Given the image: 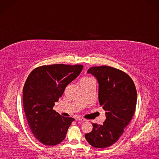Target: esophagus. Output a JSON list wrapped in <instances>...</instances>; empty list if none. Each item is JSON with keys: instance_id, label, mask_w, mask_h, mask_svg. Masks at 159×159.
<instances>
[{"instance_id": "1", "label": "esophagus", "mask_w": 159, "mask_h": 159, "mask_svg": "<svg viewBox=\"0 0 159 159\" xmlns=\"http://www.w3.org/2000/svg\"><path fill=\"white\" fill-rule=\"evenodd\" d=\"M76 121H85V119H83V118H81V117H76Z\"/></svg>"}]
</instances>
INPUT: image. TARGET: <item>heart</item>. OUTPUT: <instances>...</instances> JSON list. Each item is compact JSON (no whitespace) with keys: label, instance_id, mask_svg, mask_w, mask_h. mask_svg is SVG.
Returning a JSON list of instances; mask_svg holds the SVG:
<instances>
[{"label":"heart","instance_id":"1","mask_svg":"<svg viewBox=\"0 0 159 159\" xmlns=\"http://www.w3.org/2000/svg\"><path fill=\"white\" fill-rule=\"evenodd\" d=\"M89 78H83V79L82 80H85V79H89Z\"/></svg>","mask_w":159,"mask_h":159}]
</instances>
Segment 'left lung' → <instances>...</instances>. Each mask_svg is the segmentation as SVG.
<instances>
[{
    "mask_svg": "<svg viewBox=\"0 0 159 159\" xmlns=\"http://www.w3.org/2000/svg\"><path fill=\"white\" fill-rule=\"evenodd\" d=\"M87 72L98 82L99 102L106 111V120L102 125L92 124V131L85 137L94 148H107L117 142L133 118L137 98L136 87L126 73L112 67H92Z\"/></svg>",
    "mask_w": 159,
    "mask_h": 159,
    "instance_id": "8db88e82",
    "label": "left lung"
}]
</instances>
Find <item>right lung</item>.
<instances>
[{"label":"right lung","instance_id":"1","mask_svg":"<svg viewBox=\"0 0 159 159\" xmlns=\"http://www.w3.org/2000/svg\"><path fill=\"white\" fill-rule=\"evenodd\" d=\"M83 65H54L36 67L23 87V107L30 129L40 143L55 146L66 138L74 120L53 110L66 87L79 75Z\"/></svg>","mask_w":159,"mask_h":159}]
</instances>
